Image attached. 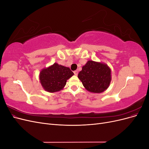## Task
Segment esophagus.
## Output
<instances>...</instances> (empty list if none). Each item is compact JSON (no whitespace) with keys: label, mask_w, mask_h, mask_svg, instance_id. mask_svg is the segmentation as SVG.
<instances>
[{"label":"esophagus","mask_w":149,"mask_h":149,"mask_svg":"<svg viewBox=\"0 0 149 149\" xmlns=\"http://www.w3.org/2000/svg\"><path fill=\"white\" fill-rule=\"evenodd\" d=\"M78 71H74V74H75V75H78Z\"/></svg>","instance_id":"obj_1"}]
</instances>
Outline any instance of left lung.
Returning a JSON list of instances; mask_svg holds the SVG:
<instances>
[{
    "label": "left lung",
    "mask_w": 149,
    "mask_h": 149,
    "mask_svg": "<svg viewBox=\"0 0 149 149\" xmlns=\"http://www.w3.org/2000/svg\"><path fill=\"white\" fill-rule=\"evenodd\" d=\"M78 77L87 91L101 93L111 84V70L104 63L89 60L82 67Z\"/></svg>",
    "instance_id": "1"
}]
</instances>
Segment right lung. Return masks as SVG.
<instances>
[{
  "mask_svg": "<svg viewBox=\"0 0 149 149\" xmlns=\"http://www.w3.org/2000/svg\"><path fill=\"white\" fill-rule=\"evenodd\" d=\"M73 75V72L68 67L55 63L40 71L39 79L42 86L46 91L55 93L63 89L67 80Z\"/></svg>",
  "mask_w": 149,
  "mask_h": 149,
  "instance_id": "1",
  "label": "right lung"
}]
</instances>
